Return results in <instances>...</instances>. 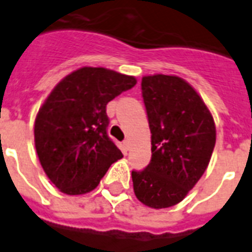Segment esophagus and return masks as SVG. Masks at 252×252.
<instances>
[{"mask_svg": "<svg viewBox=\"0 0 252 252\" xmlns=\"http://www.w3.org/2000/svg\"><path fill=\"white\" fill-rule=\"evenodd\" d=\"M123 145H124V149L129 150V148H130L129 140H128V138H126V140H124V141H123Z\"/></svg>", "mask_w": 252, "mask_h": 252, "instance_id": "obj_1", "label": "esophagus"}]
</instances>
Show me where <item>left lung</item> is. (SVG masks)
Segmentation results:
<instances>
[{
	"label": "left lung",
	"mask_w": 252,
	"mask_h": 252,
	"mask_svg": "<svg viewBox=\"0 0 252 252\" xmlns=\"http://www.w3.org/2000/svg\"><path fill=\"white\" fill-rule=\"evenodd\" d=\"M141 91L152 132V159L132 171L142 204L161 209L180 203L201 178L216 144V126L199 94L175 76L144 77Z\"/></svg>",
	"instance_id": "8db88e82"
}]
</instances>
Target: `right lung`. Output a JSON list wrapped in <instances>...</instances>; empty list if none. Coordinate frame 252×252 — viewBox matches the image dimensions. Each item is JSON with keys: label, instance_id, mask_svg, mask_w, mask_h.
Masks as SVG:
<instances>
[{"label": "right lung", "instance_id": "right-lung-1", "mask_svg": "<svg viewBox=\"0 0 252 252\" xmlns=\"http://www.w3.org/2000/svg\"><path fill=\"white\" fill-rule=\"evenodd\" d=\"M136 85L104 68H81L49 94L35 120V148L51 182L66 195L93 191L123 157L108 137L107 103Z\"/></svg>", "mask_w": 252, "mask_h": 252}]
</instances>
